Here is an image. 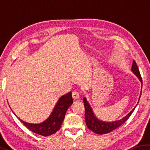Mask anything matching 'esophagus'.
Returning <instances> with one entry per match:
<instances>
[{
	"instance_id": "1",
	"label": "esophagus",
	"mask_w": 150,
	"mask_h": 150,
	"mask_svg": "<svg viewBox=\"0 0 150 150\" xmlns=\"http://www.w3.org/2000/svg\"><path fill=\"white\" fill-rule=\"evenodd\" d=\"M72 97L73 99H78L79 98V93L77 91H73L72 93Z\"/></svg>"
}]
</instances>
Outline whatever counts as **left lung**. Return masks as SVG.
<instances>
[{
  "instance_id": "1",
  "label": "left lung",
  "mask_w": 150,
  "mask_h": 150,
  "mask_svg": "<svg viewBox=\"0 0 150 150\" xmlns=\"http://www.w3.org/2000/svg\"><path fill=\"white\" fill-rule=\"evenodd\" d=\"M132 71L134 74L138 77V79L140 80L142 83V78L141 77L140 73H139V71L138 69V66H137L136 63L134 60L133 61ZM83 103H84V106L85 108V118L87 126L88 127V128L89 129V130L94 132L97 134H105L109 133L118 128L119 126L122 125V124L125 122L129 118V117L131 116V115L132 114L134 110V109L136 108H134L128 115H127L125 117L121 119V120L114 121L112 122H106L100 121L96 118V116L94 115L92 108H91L90 105L87 103V101L86 100L85 98H83Z\"/></svg>"
}]
</instances>
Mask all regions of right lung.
<instances>
[{
  "instance_id": "right-lung-1",
  "label": "right lung",
  "mask_w": 150,
  "mask_h": 150,
  "mask_svg": "<svg viewBox=\"0 0 150 150\" xmlns=\"http://www.w3.org/2000/svg\"><path fill=\"white\" fill-rule=\"evenodd\" d=\"M73 101L71 92L62 96L57 101L50 117L42 123L37 124H30L22 121L20 119L19 120L27 128L34 133L43 136H50L59 130L64 120L66 111L71 105Z\"/></svg>"
}]
</instances>
